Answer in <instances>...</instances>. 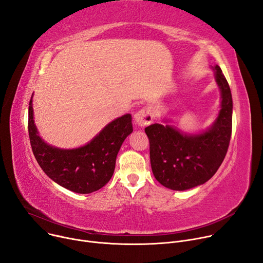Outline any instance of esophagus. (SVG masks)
Returning <instances> with one entry per match:
<instances>
[{"mask_svg":"<svg viewBox=\"0 0 263 263\" xmlns=\"http://www.w3.org/2000/svg\"><path fill=\"white\" fill-rule=\"evenodd\" d=\"M135 122L138 126L143 127L153 122V115L152 111L148 108H143L139 111H137L134 116Z\"/></svg>","mask_w":263,"mask_h":263,"instance_id":"34e87169","label":"esophagus"}]
</instances>
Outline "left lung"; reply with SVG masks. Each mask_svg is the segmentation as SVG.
Returning a JSON list of instances; mask_svg holds the SVG:
<instances>
[{
  "instance_id": "left-lung-1",
  "label": "left lung",
  "mask_w": 263,
  "mask_h": 263,
  "mask_svg": "<svg viewBox=\"0 0 263 263\" xmlns=\"http://www.w3.org/2000/svg\"><path fill=\"white\" fill-rule=\"evenodd\" d=\"M220 91V109L210 127L186 133L171 121L145 127L149 139L153 174L159 183L173 191L204 184L218 171L227 155L231 135L233 99L226 77L218 65L211 66Z\"/></svg>"
}]
</instances>
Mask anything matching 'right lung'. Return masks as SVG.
I'll list each match as a JSON object with an SVG mask.
<instances>
[{
	"label": "right lung",
	"instance_id": "1",
	"mask_svg": "<svg viewBox=\"0 0 263 263\" xmlns=\"http://www.w3.org/2000/svg\"><path fill=\"white\" fill-rule=\"evenodd\" d=\"M32 97L28 108L30 144L43 172L57 184L78 194H90L103 187L112 177L117 155L133 133L132 115L125 114L106 124L89 142L76 148L48 144L34 124Z\"/></svg>",
	"mask_w": 263,
	"mask_h": 263
}]
</instances>
